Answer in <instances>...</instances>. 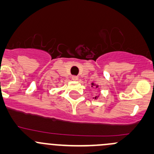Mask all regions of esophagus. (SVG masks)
Returning <instances> with one entry per match:
<instances>
[{"mask_svg": "<svg viewBox=\"0 0 154 154\" xmlns=\"http://www.w3.org/2000/svg\"><path fill=\"white\" fill-rule=\"evenodd\" d=\"M72 78L74 81H77L78 80V77H77V76H72Z\"/></svg>", "mask_w": 154, "mask_h": 154, "instance_id": "obj_1", "label": "esophagus"}]
</instances>
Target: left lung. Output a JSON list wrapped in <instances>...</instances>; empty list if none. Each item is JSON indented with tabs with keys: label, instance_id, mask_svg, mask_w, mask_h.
Returning <instances> with one entry per match:
<instances>
[{
	"label": "left lung",
	"instance_id": "8db88e82",
	"mask_svg": "<svg viewBox=\"0 0 154 154\" xmlns=\"http://www.w3.org/2000/svg\"><path fill=\"white\" fill-rule=\"evenodd\" d=\"M91 88H94H94H97L98 87H99V85H97V84H96V83H94V82L91 83ZM100 95L99 94V95H97V96L94 97L93 99H94V100H97V99H98L99 97H100Z\"/></svg>",
	"mask_w": 154,
	"mask_h": 154
}]
</instances>
